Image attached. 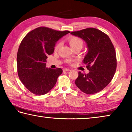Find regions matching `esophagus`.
Returning <instances> with one entry per match:
<instances>
[{
    "instance_id": "esophagus-1",
    "label": "esophagus",
    "mask_w": 132,
    "mask_h": 132,
    "mask_svg": "<svg viewBox=\"0 0 132 132\" xmlns=\"http://www.w3.org/2000/svg\"><path fill=\"white\" fill-rule=\"evenodd\" d=\"M70 70L69 69H67V68H65V69H63V71H70Z\"/></svg>"
}]
</instances>
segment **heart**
I'll return each instance as SVG.
<instances>
[{
	"instance_id": "obj_1",
	"label": "heart",
	"mask_w": 132,
	"mask_h": 132,
	"mask_svg": "<svg viewBox=\"0 0 132 132\" xmlns=\"http://www.w3.org/2000/svg\"><path fill=\"white\" fill-rule=\"evenodd\" d=\"M68 41L70 46L73 49H75L76 48H82L84 45L83 40H82L81 38H80L78 37H76V36L69 37L68 38ZM60 45H61L60 42H57L55 46V50L57 51L60 47ZM68 62L69 63H70L71 61H68Z\"/></svg>"
}]
</instances>
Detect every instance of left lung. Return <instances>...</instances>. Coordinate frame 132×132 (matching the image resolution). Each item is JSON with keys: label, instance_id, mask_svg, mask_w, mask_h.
I'll return each mask as SVG.
<instances>
[{"label": "left lung", "instance_id": "left-lung-1", "mask_svg": "<svg viewBox=\"0 0 132 132\" xmlns=\"http://www.w3.org/2000/svg\"><path fill=\"white\" fill-rule=\"evenodd\" d=\"M71 34L84 40L88 48L83 62L89 73L79 71L75 84L87 94L100 92L111 81L117 70L114 46L108 35L97 28H88Z\"/></svg>", "mask_w": 132, "mask_h": 132}]
</instances>
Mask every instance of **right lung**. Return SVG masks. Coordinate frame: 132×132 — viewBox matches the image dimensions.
<instances>
[{
  "label": "right lung",
  "instance_id": "add662e5",
  "mask_svg": "<svg viewBox=\"0 0 132 132\" xmlns=\"http://www.w3.org/2000/svg\"><path fill=\"white\" fill-rule=\"evenodd\" d=\"M70 32L39 27L29 32L22 40L17 56L18 76L34 94L42 95L48 93L63 72L61 68H46L45 62L47 56L53 53L56 42Z\"/></svg>",
  "mask_w": 132,
  "mask_h": 132
}]
</instances>
